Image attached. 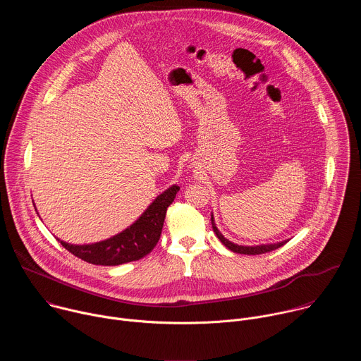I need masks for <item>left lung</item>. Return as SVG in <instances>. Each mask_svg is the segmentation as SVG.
<instances>
[{
	"instance_id": "1",
	"label": "left lung",
	"mask_w": 361,
	"mask_h": 361,
	"mask_svg": "<svg viewBox=\"0 0 361 361\" xmlns=\"http://www.w3.org/2000/svg\"><path fill=\"white\" fill-rule=\"evenodd\" d=\"M212 226H213V231L216 233V235L219 237V240L231 251L234 252H238V254H247V255H255V254H263V252H269V251H273L276 248H280L281 245H284L288 240H284V241H280V243H273V244H259V245H238L230 240H227L221 233L220 230L217 228L216 226V221H214V217L212 214Z\"/></svg>"
}]
</instances>
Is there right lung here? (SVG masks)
I'll list each match as a JSON object with an SVG mask.
<instances>
[{"label":"right lung","instance_id":"add662e5","mask_svg":"<svg viewBox=\"0 0 361 361\" xmlns=\"http://www.w3.org/2000/svg\"><path fill=\"white\" fill-rule=\"evenodd\" d=\"M178 190L176 184L169 187L148 205L138 220L107 240L92 244H70L57 240L78 259L97 266H120L140 260L159 243L167 209Z\"/></svg>","mask_w":361,"mask_h":361}]
</instances>
